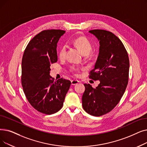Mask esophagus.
I'll use <instances>...</instances> for the list:
<instances>
[{
  "label": "esophagus",
  "mask_w": 147,
  "mask_h": 147,
  "mask_svg": "<svg viewBox=\"0 0 147 147\" xmlns=\"http://www.w3.org/2000/svg\"><path fill=\"white\" fill-rule=\"evenodd\" d=\"M71 82V85H77L78 84H79V81H78V80H72Z\"/></svg>",
  "instance_id": "34e87169"
}]
</instances>
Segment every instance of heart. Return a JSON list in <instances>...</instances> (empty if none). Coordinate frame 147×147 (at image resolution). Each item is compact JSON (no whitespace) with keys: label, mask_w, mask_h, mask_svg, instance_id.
I'll use <instances>...</instances> for the list:
<instances>
[{"label":"heart","mask_w":147,"mask_h":147,"mask_svg":"<svg viewBox=\"0 0 147 147\" xmlns=\"http://www.w3.org/2000/svg\"><path fill=\"white\" fill-rule=\"evenodd\" d=\"M74 45L77 47L83 55H86L91 52L92 49V46L91 42L89 41L88 38L85 36H79L76 38L73 41ZM67 48L65 46H62L59 50V56L60 58H63L66 55ZM71 70L73 71H76L78 69L74 67H71Z\"/></svg>","instance_id":"heart-1"}]
</instances>
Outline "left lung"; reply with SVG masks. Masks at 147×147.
<instances>
[{
	"instance_id": "1",
	"label": "left lung",
	"mask_w": 147,
	"mask_h": 147,
	"mask_svg": "<svg viewBox=\"0 0 147 147\" xmlns=\"http://www.w3.org/2000/svg\"><path fill=\"white\" fill-rule=\"evenodd\" d=\"M100 43L99 53L89 78L100 80L95 88L85 84L82 106L88 113L100 117L111 112L119 103L128 84L129 59L123 42L109 31H89Z\"/></svg>"
}]
</instances>
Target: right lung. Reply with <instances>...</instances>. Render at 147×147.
Returning a JSON list of instances; mask_svg holds the SVG:
<instances>
[{
    "label": "right lung",
    "instance_id": "1",
    "mask_svg": "<svg viewBox=\"0 0 147 147\" xmlns=\"http://www.w3.org/2000/svg\"><path fill=\"white\" fill-rule=\"evenodd\" d=\"M65 31L45 30L35 35L25 49L22 62V84L34 109L46 115L62 107L71 82L50 76V64L57 62V43Z\"/></svg>",
    "mask_w": 147,
    "mask_h": 147
}]
</instances>
